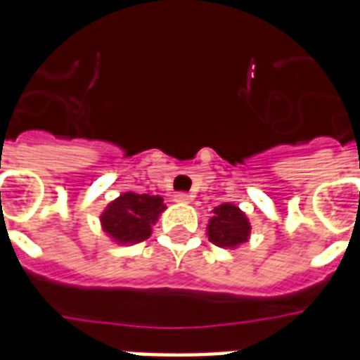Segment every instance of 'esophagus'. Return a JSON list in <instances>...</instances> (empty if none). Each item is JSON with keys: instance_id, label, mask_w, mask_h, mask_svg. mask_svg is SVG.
I'll return each instance as SVG.
<instances>
[{"instance_id": "esophagus-1", "label": "esophagus", "mask_w": 360, "mask_h": 360, "mask_svg": "<svg viewBox=\"0 0 360 360\" xmlns=\"http://www.w3.org/2000/svg\"><path fill=\"white\" fill-rule=\"evenodd\" d=\"M174 202H177V203H191L192 202V196H191V194H186V192H179V194H175V196H174Z\"/></svg>"}]
</instances>
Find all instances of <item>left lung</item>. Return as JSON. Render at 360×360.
<instances>
[{"instance_id":"left-lung-1","label":"left lung","mask_w":360,"mask_h":360,"mask_svg":"<svg viewBox=\"0 0 360 360\" xmlns=\"http://www.w3.org/2000/svg\"><path fill=\"white\" fill-rule=\"evenodd\" d=\"M209 240L224 250H237L239 246L250 240V219L236 203H220L211 211L205 226Z\"/></svg>"}]
</instances>
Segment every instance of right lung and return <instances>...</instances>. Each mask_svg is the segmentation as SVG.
Instances as JSON below:
<instances>
[{"label": "right lung", "instance_id": "add662e5", "mask_svg": "<svg viewBox=\"0 0 360 360\" xmlns=\"http://www.w3.org/2000/svg\"><path fill=\"white\" fill-rule=\"evenodd\" d=\"M164 211L166 203L160 196L127 191L104 207L98 222L114 245L134 246L151 237L153 226Z\"/></svg>", "mask_w": 360, "mask_h": 360}]
</instances>
